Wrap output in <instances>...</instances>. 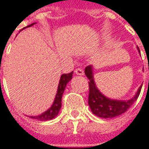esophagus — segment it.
I'll return each mask as SVG.
<instances>
[{"mask_svg":"<svg viewBox=\"0 0 149 149\" xmlns=\"http://www.w3.org/2000/svg\"><path fill=\"white\" fill-rule=\"evenodd\" d=\"M74 73L76 74L77 75H84V70L81 68L75 69Z\"/></svg>","mask_w":149,"mask_h":149,"instance_id":"34e87169","label":"esophagus"}]
</instances>
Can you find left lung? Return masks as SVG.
<instances>
[{
	"instance_id": "left-lung-1",
	"label": "left lung",
	"mask_w": 149,
	"mask_h": 149,
	"mask_svg": "<svg viewBox=\"0 0 149 149\" xmlns=\"http://www.w3.org/2000/svg\"><path fill=\"white\" fill-rule=\"evenodd\" d=\"M139 52V48L137 47ZM85 74L89 79V95L88 104L95 115L103 118H111L123 114L127 110L139 97L142 85L138 89L135 96L128 100H112L104 96L96 88L93 77V67L88 65L85 68Z\"/></svg>"
}]
</instances>
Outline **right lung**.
<instances>
[{
	"instance_id": "1",
	"label": "right lung",
	"mask_w": 149,
	"mask_h": 149,
	"mask_svg": "<svg viewBox=\"0 0 149 149\" xmlns=\"http://www.w3.org/2000/svg\"><path fill=\"white\" fill-rule=\"evenodd\" d=\"M34 24H35V22L31 24V25L27 26L26 27L33 26ZM72 74L73 71L69 73V74H63L61 76L58 88H57V94H56V96H55V99H54L52 106L49 108L47 111H45V113H43L41 114L38 116H33V117L31 116L30 118H34V119L40 120V121H48V120L53 119L55 117H57L61 108V98H62V95H63V92L65 91V88L66 87V84L70 82V80L72 79Z\"/></svg>"
}]
</instances>
